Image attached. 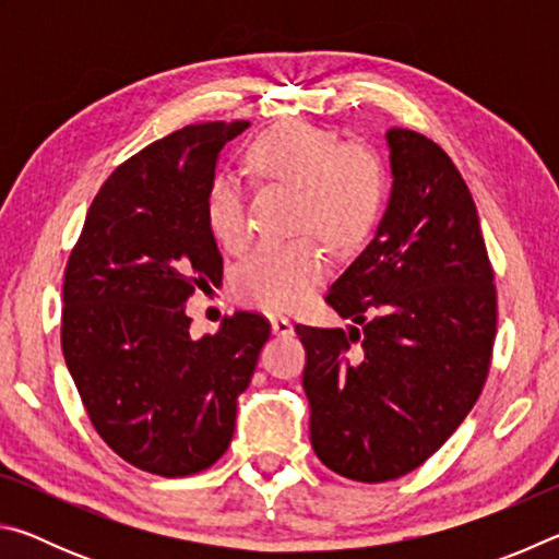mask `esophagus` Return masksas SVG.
I'll list each match as a JSON object with an SVG mask.
<instances>
[{
	"instance_id": "34e87169",
	"label": "esophagus",
	"mask_w": 559,
	"mask_h": 559,
	"mask_svg": "<svg viewBox=\"0 0 559 559\" xmlns=\"http://www.w3.org/2000/svg\"><path fill=\"white\" fill-rule=\"evenodd\" d=\"M271 328H273V333H276V335H290L293 333V323L286 316H273Z\"/></svg>"
}]
</instances>
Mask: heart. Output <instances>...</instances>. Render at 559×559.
Listing matches in <instances>:
<instances>
[{"mask_svg":"<svg viewBox=\"0 0 559 559\" xmlns=\"http://www.w3.org/2000/svg\"><path fill=\"white\" fill-rule=\"evenodd\" d=\"M246 169L259 182L296 187V226L318 231L330 243L357 241L380 214L384 177L377 155L306 120H283L261 132L246 150ZM204 212L214 239L224 249H241L251 226L249 202L236 179H214ZM328 269V251L316 236L263 241L239 263L234 288L246 302L290 310L310 298Z\"/></svg>","mask_w":559,"mask_h":559,"instance_id":"heart-1","label":"heart"}]
</instances>
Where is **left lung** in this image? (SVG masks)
<instances>
[{"mask_svg": "<svg viewBox=\"0 0 559 559\" xmlns=\"http://www.w3.org/2000/svg\"><path fill=\"white\" fill-rule=\"evenodd\" d=\"M392 197L325 302L359 328L296 325L310 443L330 471L384 484L419 468L484 390L498 296L478 210L451 157L386 130Z\"/></svg>", "mask_w": 559, "mask_h": 559, "instance_id": "obj_1", "label": "left lung"}]
</instances>
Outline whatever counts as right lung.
Instances as JSON below:
<instances>
[{
  "label": "right lung",
  "mask_w": 559,
  "mask_h": 559,
  "mask_svg": "<svg viewBox=\"0 0 559 559\" xmlns=\"http://www.w3.org/2000/svg\"><path fill=\"white\" fill-rule=\"evenodd\" d=\"M246 128L194 122L118 165L66 263L61 347L83 409L122 461L155 476L222 459L271 335L261 313L239 310L192 340L185 310L222 281L204 202L222 147Z\"/></svg>",
  "instance_id": "add662e5"
}]
</instances>
